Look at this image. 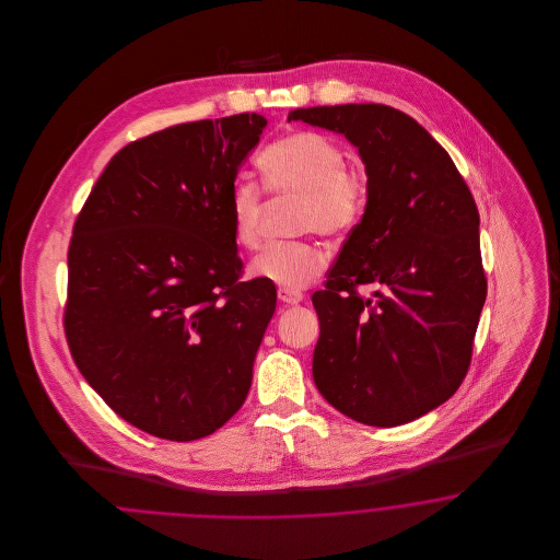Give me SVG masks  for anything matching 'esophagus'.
Instances as JSON below:
<instances>
[{
	"mask_svg": "<svg viewBox=\"0 0 560 560\" xmlns=\"http://www.w3.org/2000/svg\"><path fill=\"white\" fill-rule=\"evenodd\" d=\"M279 300L281 302H285V304H298V302H302V292H298V290H290V288H279Z\"/></svg>",
	"mask_w": 560,
	"mask_h": 560,
	"instance_id": "esophagus-1",
	"label": "esophagus"
}]
</instances>
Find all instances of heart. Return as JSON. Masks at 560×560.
Returning <instances> with one entry per match:
<instances>
[{"label": "heart", "instance_id": "obj_1", "mask_svg": "<svg viewBox=\"0 0 560 560\" xmlns=\"http://www.w3.org/2000/svg\"><path fill=\"white\" fill-rule=\"evenodd\" d=\"M262 187L270 197H293V233H319L338 240L365 215L370 176L361 165L348 163L338 140L315 130H298L270 142L258 158ZM265 218L262 188L254 180H237L229 195L233 241L254 252L260 245ZM327 265V256L311 241L272 243L254 260L252 272L281 288L300 290L313 283Z\"/></svg>", "mask_w": 560, "mask_h": 560}]
</instances>
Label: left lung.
Returning a JSON list of instances; mask_svg holds the SVG:
<instances>
[{"label": "left lung", "mask_w": 560, "mask_h": 560, "mask_svg": "<svg viewBox=\"0 0 560 560\" xmlns=\"http://www.w3.org/2000/svg\"><path fill=\"white\" fill-rule=\"evenodd\" d=\"M345 133L370 176V203L313 293L320 395L370 427L407 424L466 377L487 275L479 210L450 153L386 105L295 108L290 121ZM373 284V299L358 290Z\"/></svg>", "instance_id": "left-lung-1"}]
</instances>
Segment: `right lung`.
<instances>
[{
  "mask_svg": "<svg viewBox=\"0 0 560 560\" xmlns=\"http://www.w3.org/2000/svg\"><path fill=\"white\" fill-rule=\"evenodd\" d=\"M267 119L240 113L126 144L73 224L65 336L108 407L153 436L195 441L226 424L277 306L243 281L229 195Z\"/></svg>",
  "mask_w": 560,
  "mask_h": 560,
  "instance_id": "right-lung-1",
  "label": "right lung"
}]
</instances>
